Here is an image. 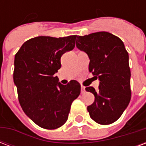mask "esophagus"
Returning a JSON list of instances; mask_svg holds the SVG:
<instances>
[{
  "instance_id": "34e87169",
  "label": "esophagus",
  "mask_w": 146,
  "mask_h": 146,
  "mask_svg": "<svg viewBox=\"0 0 146 146\" xmlns=\"http://www.w3.org/2000/svg\"><path fill=\"white\" fill-rule=\"evenodd\" d=\"M85 92H86L85 87H84V86H81V94H84Z\"/></svg>"
}]
</instances>
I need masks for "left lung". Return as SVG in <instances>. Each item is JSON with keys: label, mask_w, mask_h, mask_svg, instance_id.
Returning <instances> with one entry per match:
<instances>
[{"label": "left lung", "mask_w": 146, "mask_h": 146, "mask_svg": "<svg viewBox=\"0 0 146 146\" xmlns=\"http://www.w3.org/2000/svg\"><path fill=\"white\" fill-rule=\"evenodd\" d=\"M76 47L90 58L88 70L100 81L98 91L93 87L85 90L95 95V102L88 106L90 116L102 125L119 119L128 106L131 96V70L128 53L118 36L108 32L78 36Z\"/></svg>", "instance_id": "8db88e82"}]
</instances>
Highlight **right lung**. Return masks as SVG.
Listing matches in <instances>:
<instances>
[{"label":"right lung","mask_w":146,"mask_h":146,"mask_svg":"<svg viewBox=\"0 0 146 146\" xmlns=\"http://www.w3.org/2000/svg\"><path fill=\"white\" fill-rule=\"evenodd\" d=\"M76 35L36 36L22 45L15 56L13 79L24 113L42 128L53 130L66 122L71 105L80 93V84L58 82L54 73L61 57L75 47Z\"/></svg>","instance_id":"right-lung-1"}]
</instances>
